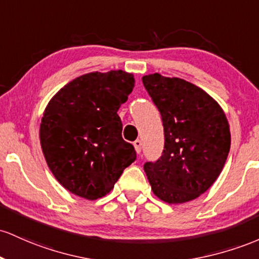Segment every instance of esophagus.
I'll return each instance as SVG.
<instances>
[{
    "label": "esophagus",
    "mask_w": 259,
    "mask_h": 259,
    "mask_svg": "<svg viewBox=\"0 0 259 259\" xmlns=\"http://www.w3.org/2000/svg\"><path fill=\"white\" fill-rule=\"evenodd\" d=\"M133 145H135V149H136V152H137L138 154L141 153V150H142V142L139 141V139H136V141L133 142Z\"/></svg>",
    "instance_id": "esophagus-1"
}]
</instances>
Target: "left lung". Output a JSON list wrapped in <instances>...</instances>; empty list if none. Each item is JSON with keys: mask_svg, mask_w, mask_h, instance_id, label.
<instances>
[{"mask_svg": "<svg viewBox=\"0 0 259 259\" xmlns=\"http://www.w3.org/2000/svg\"><path fill=\"white\" fill-rule=\"evenodd\" d=\"M160 111L165 145L159 160L144 164L153 193L168 204L198 198L222 172L231 135L222 106L194 84L159 73L142 78Z\"/></svg>", "mask_w": 259, "mask_h": 259, "instance_id": "8db88e82", "label": "left lung"}]
</instances>
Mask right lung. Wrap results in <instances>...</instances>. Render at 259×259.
<instances>
[{
  "label": "right lung",
  "instance_id": "1",
  "mask_svg": "<svg viewBox=\"0 0 259 259\" xmlns=\"http://www.w3.org/2000/svg\"><path fill=\"white\" fill-rule=\"evenodd\" d=\"M135 88L132 73L92 72L61 88L45 107L40 144L48 166L67 191L94 200L114 188L136 160L122 139L118 109Z\"/></svg>",
  "mask_w": 259,
  "mask_h": 259
}]
</instances>
